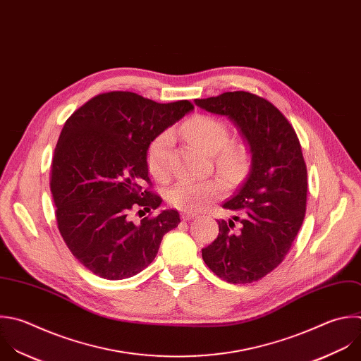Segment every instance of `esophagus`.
Masks as SVG:
<instances>
[{
    "label": "esophagus",
    "mask_w": 361,
    "mask_h": 361,
    "mask_svg": "<svg viewBox=\"0 0 361 361\" xmlns=\"http://www.w3.org/2000/svg\"><path fill=\"white\" fill-rule=\"evenodd\" d=\"M194 218H197V214H194V212H183L181 214L183 221H190V219H194Z\"/></svg>",
    "instance_id": "1"
}]
</instances>
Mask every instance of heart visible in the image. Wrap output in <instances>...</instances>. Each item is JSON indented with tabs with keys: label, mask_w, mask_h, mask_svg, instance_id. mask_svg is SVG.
<instances>
[{
	"label": "heart",
	"mask_w": 361,
	"mask_h": 361,
	"mask_svg": "<svg viewBox=\"0 0 361 361\" xmlns=\"http://www.w3.org/2000/svg\"><path fill=\"white\" fill-rule=\"evenodd\" d=\"M180 133L190 142L214 156L215 167L226 178H238L248 167L250 156L244 145L231 142L229 128L222 120L197 114L180 128ZM174 142L171 130L159 133L149 145L146 152V164L150 174L163 181L170 176V154ZM224 187L216 180L190 181L180 180L173 184L166 194L169 204L184 212H195L205 209L211 202L219 198Z\"/></svg>",
	"instance_id": "obj_1"
}]
</instances>
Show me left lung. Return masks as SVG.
I'll return each mask as SVG.
<instances>
[{
    "mask_svg": "<svg viewBox=\"0 0 361 361\" xmlns=\"http://www.w3.org/2000/svg\"><path fill=\"white\" fill-rule=\"evenodd\" d=\"M195 103L233 120L252 153L247 180L222 205L236 215L218 221L202 259L225 282L259 281L282 264L305 218L307 170L299 137L285 114L255 93L225 92Z\"/></svg>",
    "mask_w": 361,
    "mask_h": 361,
    "instance_id": "left-lung-1",
    "label": "left lung"
}]
</instances>
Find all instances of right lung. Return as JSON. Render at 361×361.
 <instances>
[{
  "label": "right lung",
  "instance_id": "right-lung-1",
  "mask_svg": "<svg viewBox=\"0 0 361 361\" xmlns=\"http://www.w3.org/2000/svg\"><path fill=\"white\" fill-rule=\"evenodd\" d=\"M192 109L190 100L157 103L113 90L92 97L65 122L51 163L55 218L72 255L94 275L135 276L154 261L164 233L178 226L176 209L149 214L140 224L130 215L161 204L146 152Z\"/></svg>",
  "mask_w": 361,
  "mask_h": 361
}]
</instances>
